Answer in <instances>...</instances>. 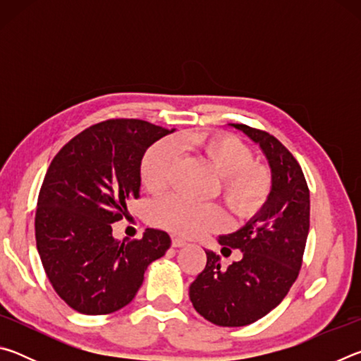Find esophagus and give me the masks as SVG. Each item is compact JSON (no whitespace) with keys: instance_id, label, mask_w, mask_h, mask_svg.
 I'll return each instance as SVG.
<instances>
[{"instance_id":"esophagus-1","label":"esophagus","mask_w":361,"mask_h":361,"mask_svg":"<svg viewBox=\"0 0 361 361\" xmlns=\"http://www.w3.org/2000/svg\"><path fill=\"white\" fill-rule=\"evenodd\" d=\"M185 245H186V242L180 239V237H173V239H172V247L180 248V247H185Z\"/></svg>"}]
</instances>
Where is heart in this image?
I'll return each mask as SVG.
<instances>
[{
  "label": "heart",
  "instance_id": "1",
  "mask_svg": "<svg viewBox=\"0 0 361 361\" xmlns=\"http://www.w3.org/2000/svg\"><path fill=\"white\" fill-rule=\"evenodd\" d=\"M180 148L204 156L221 175V194L237 216L258 212L271 194L272 180L266 167L253 162V151L228 133L185 132L176 137ZM178 162V149L172 140L151 146L142 161V181L149 192L166 191ZM151 221L159 228L183 237H194L226 224V213L218 204H195L181 195H169L151 207Z\"/></svg>",
  "mask_w": 361,
  "mask_h": 361
}]
</instances>
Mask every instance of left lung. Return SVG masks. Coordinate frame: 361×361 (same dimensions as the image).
I'll list each match as a JSON object with an SVG mask.
<instances>
[{
    "mask_svg": "<svg viewBox=\"0 0 361 361\" xmlns=\"http://www.w3.org/2000/svg\"><path fill=\"white\" fill-rule=\"evenodd\" d=\"M259 145L272 170V189L261 212L242 229L221 235L223 255L240 250L228 269L207 253L204 271L189 286L194 309L218 326H245L283 301L302 266L309 234L307 181L295 156L264 130L231 124Z\"/></svg>",
    "mask_w": 361,
    "mask_h": 361,
    "instance_id": "1",
    "label": "left lung"
}]
</instances>
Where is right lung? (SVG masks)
Returning a JSON list of instances; mask_svg holds the SVG:
<instances>
[{
  "label": "right lung",
  "mask_w": 361,
  "mask_h": 361,
  "mask_svg": "<svg viewBox=\"0 0 361 361\" xmlns=\"http://www.w3.org/2000/svg\"><path fill=\"white\" fill-rule=\"evenodd\" d=\"M172 130L140 119H108L71 138L49 166L35 216L36 247L52 288L85 315L116 312L135 298L149 262L166 255L167 232L129 243L113 223L140 197L146 149Z\"/></svg>",
  "instance_id": "add662e5"
}]
</instances>
